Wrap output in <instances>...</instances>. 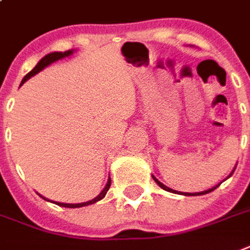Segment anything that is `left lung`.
Instances as JSON below:
<instances>
[{"instance_id": "8db88e82", "label": "left lung", "mask_w": 250, "mask_h": 250, "mask_svg": "<svg viewBox=\"0 0 250 250\" xmlns=\"http://www.w3.org/2000/svg\"><path fill=\"white\" fill-rule=\"evenodd\" d=\"M235 169H236V167H233V170L231 171V174H229V176L227 177V178H229V177L232 176V174H233V171H235ZM153 177V180L156 181V184L159 185L160 188H164V190H167V191H169V193H174V194H184V195H190V197H195V195H203V194H207V193H209V191H212V190H215V188H218L219 185H216V186H214V188H208V190H206V191H201V193H178V191H176V190H173V188H167V186H165V185L164 184H161V182H160L159 180H157V178H156L155 176H152Z\"/></svg>"}]
</instances>
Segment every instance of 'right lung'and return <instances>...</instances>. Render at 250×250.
I'll return each mask as SVG.
<instances>
[{
  "label": "right lung",
  "instance_id": "1",
  "mask_svg": "<svg viewBox=\"0 0 250 250\" xmlns=\"http://www.w3.org/2000/svg\"><path fill=\"white\" fill-rule=\"evenodd\" d=\"M74 51L73 49H69V51H65V52H52V53H48V55H45L43 59H41V62H38L35 65V68L31 70V72H28L26 76L23 77V80H22V83H21V85H23L26 81H27L28 79H31L32 76H35L36 73H39L41 70H43L45 68V66H48L49 64H52V62H57V60H60V59H64V57H68L70 56L72 53H73ZM110 186H111V178L108 177L107 180V184H106V186H104V188L102 190L100 193V195H97V197L94 198V199H91V201L89 202H83V203H74V205H70V203H62V202H53V201H49V199H47V198L42 197L41 194H39V197H42L43 199H45V201L48 202H52V203H55V205L57 206H62V207H66V208H79V207H83V206H89V205H93V203H95V202L101 201L102 198H104V195H106V193L108 191V188H110Z\"/></svg>",
  "mask_w": 250,
  "mask_h": 250
}]
</instances>
